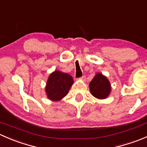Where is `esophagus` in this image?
<instances>
[{
  "label": "esophagus",
  "instance_id": "1",
  "mask_svg": "<svg viewBox=\"0 0 147 147\" xmlns=\"http://www.w3.org/2000/svg\"><path fill=\"white\" fill-rule=\"evenodd\" d=\"M80 79L82 80H83V81H84L86 80V76H85V75H82V76L81 77V78H80Z\"/></svg>",
  "mask_w": 147,
  "mask_h": 147
}]
</instances>
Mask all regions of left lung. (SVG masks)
I'll return each instance as SVG.
<instances>
[{"label": "left lung", "instance_id": "obj_1", "mask_svg": "<svg viewBox=\"0 0 147 147\" xmlns=\"http://www.w3.org/2000/svg\"><path fill=\"white\" fill-rule=\"evenodd\" d=\"M90 90L96 98L105 99L110 93V83L106 77L97 73L90 83Z\"/></svg>", "mask_w": 147, "mask_h": 147}]
</instances>
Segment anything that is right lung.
I'll return each instance as SVG.
<instances>
[{
    "label": "right lung",
    "mask_w": 147,
    "mask_h": 147,
    "mask_svg": "<svg viewBox=\"0 0 147 147\" xmlns=\"http://www.w3.org/2000/svg\"><path fill=\"white\" fill-rule=\"evenodd\" d=\"M73 82L71 75L58 70L53 72L49 76L45 87L48 98L53 101L63 99L67 95Z\"/></svg>",
    "instance_id": "right-lung-1"
}]
</instances>
